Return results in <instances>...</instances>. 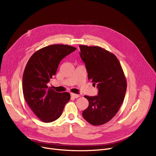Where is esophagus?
<instances>
[{"mask_svg":"<svg viewBox=\"0 0 156 156\" xmlns=\"http://www.w3.org/2000/svg\"><path fill=\"white\" fill-rule=\"evenodd\" d=\"M71 96L73 98H75V99H76V98H78V97H80V95H78V94H73V93L71 94Z\"/></svg>","mask_w":156,"mask_h":156,"instance_id":"34e87169","label":"esophagus"}]
</instances>
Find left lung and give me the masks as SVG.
Masks as SVG:
<instances>
[{
    "mask_svg": "<svg viewBox=\"0 0 156 156\" xmlns=\"http://www.w3.org/2000/svg\"><path fill=\"white\" fill-rule=\"evenodd\" d=\"M79 47L88 78L99 90L97 95H85L89 105L82 116L92 125H102L116 115L123 102L127 87L125 76L114 54L97 46Z\"/></svg>",
    "mask_w": 156,
    "mask_h": 156,
    "instance_id": "8db88e82",
    "label": "left lung"
}]
</instances>
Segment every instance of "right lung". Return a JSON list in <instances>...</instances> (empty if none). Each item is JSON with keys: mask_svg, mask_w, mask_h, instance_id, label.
Here are the masks:
<instances>
[{"mask_svg": "<svg viewBox=\"0 0 156 156\" xmlns=\"http://www.w3.org/2000/svg\"><path fill=\"white\" fill-rule=\"evenodd\" d=\"M76 48L61 44L51 45L35 52L28 60L23 76L24 99L42 121L58 119L69 100L68 92H56L47 83L55 75L61 61Z\"/></svg>", "mask_w": 156, "mask_h": 156, "instance_id": "add662e5", "label": "right lung"}]
</instances>
